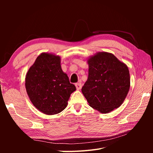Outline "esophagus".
Wrapping results in <instances>:
<instances>
[{
    "mask_svg": "<svg viewBox=\"0 0 153 153\" xmlns=\"http://www.w3.org/2000/svg\"><path fill=\"white\" fill-rule=\"evenodd\" d=\"M75 86L77 90H80L82 89V84L80 82H78L75 84Z\"/></svg>",
    "mask_w": 153,
    "mask_h": 153,
    "instance_id": "1",
    "label": "esophagus"
}]
</instances>
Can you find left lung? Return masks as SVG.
<instances>
[{
	"label": "left lung",
	"mask_w": 153,
	"mask_h": 153,
	"mask_svg": "<svg viewBox=\"0 0 153 153\" xmlns=\"http://www.w3.org/2000/svg\"><path fill=\"white\" fill-rule=\"evenodd\" d=\"M87 61L89 75L82 92L89 106L102 114L119 108L130 87L126 64L106 52H97Z\"/></svg>",
	"instance_id": "obj_1"
}]
</instances>
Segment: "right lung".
Segmentation results:
<instances>
[{"instance_id":"add662e5","label":"right lung","mask_w":153,"mask_h":153,"mask_svg":"<svg viewBox=\"0 0 153 153\" xmlns=\"http://www.w3.org/2000/svg\"><path fill=\"white\" fill-rule=\"evenodd\" d=\"M61 57L43 52L37 57L25 76V89L35 107L47 115H54L66 108L76 87L69 81L61 66Z\"/></svg>"}]
</instances>
